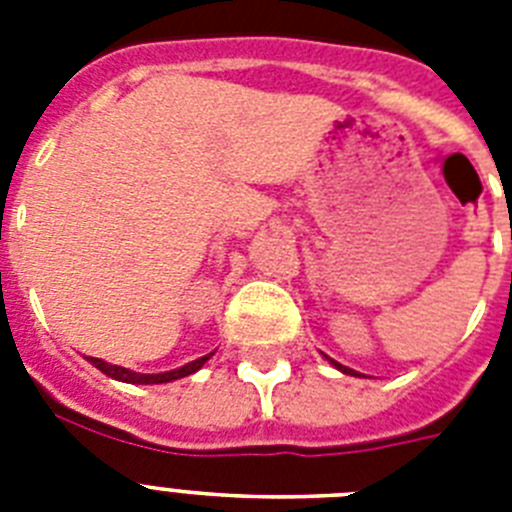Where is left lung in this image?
Returning a JSON list of instances; mask_svg holds the SVG:
<instances>
[{"label":"left lung","mask_w":512,"mask_h":512,"mask_svg":"<svg viewBox=\"0 0 512 512\" xmlns=\"http://www.w3.org/2000/svg\"><path fill=\"white\" fill-rule=\"evenodd\" d=\"M325 359H328V356H325ZM328 362H330V364H333V367H336V369H338V372H343V375H354V377H356V375H359V372H354V369H349V367H343V364H338V362H336V359H328Z\"/></svg>","instance_id":"8db88e82"}]
</instances>
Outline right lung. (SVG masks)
<instances>
[{
	"instance_id": "add662e5",
	"label": "right lung",
	"mask_w": 512,
	"mask_h": 512,
	"mask_svg": "<svg viewBox=\"0 0 512 512\" xmlns=\"http://www.w3.org/2000/svg\"><path fill=\"white\" fill-rule=\"evenodd\" d=\"M210 356H213V351H210V354H205V356H200V359H195V362L184 364V367L171 369V372H158V375H145V372H132V369L119 367V364L103 362V359H96V356H88V362L93 364V367H96V369H101V372H103V375H106V377H114V380H119V382H130V385H161V382L182 380V377H187V375H195L197 369L203 367V364L208 362Z\"/></svg>"
}]
</instances>
